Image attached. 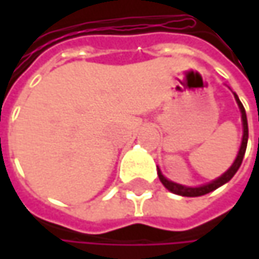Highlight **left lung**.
<instances>
[{
  "mask_svg": "<svg viewBox=\"0 0 259 259\" xmlns=\"http://www.w3.org/2000/svg\"><path fill=\"white\" fill-rule=\"evenodd\" d=\"M234 96H235V100H237L238 108H240V111H241V120H243V139H241V147H240V151H238V154H237V159H235V162L233 163V166H231V168H230L224 176H221L218 180L211 181V183H208V184H204V186H199V187H186V186H181V184H177V183H172V181L166 180V179L162 176L160 169H157V176H159V179H160L162 184H163L169 192L177 193V195H181V196H201V195H205V193H210V192L216 190L218 187H221L222 184L228 183V181L231 180L234 176H235V172L238 171V168H240V165H241V162H243L244 153H246V145H247L249 130H247L246 111H244V108H243L241 102L238 100L237 94H234Z\"/></svg>",
  "mask_w": 259,
  "mask_h": 259,
  "instance_id": "obj_1",
  "label": "left lung"
}]
</instances>
